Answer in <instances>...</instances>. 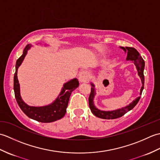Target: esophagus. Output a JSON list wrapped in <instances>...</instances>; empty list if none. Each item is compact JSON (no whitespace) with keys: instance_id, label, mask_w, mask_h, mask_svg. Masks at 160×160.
Returning <instances> with one entry per match:
<instances>
[{"instance_id":"esophagus-1","label":"esophagus","mask_w":160,"mask_h":160,"mask_svg":"<svg viewBox=\"0 0 160 160\" xmlns=\"http://www.w3.org/2000/svg\"><path fill=\"white\" fill-rule=\"evenodd\" d=\"M88 77H89V74H88L87 71H80L79 74H78V80H79L80 82H86Z\"/></svg>"}]
</instances>
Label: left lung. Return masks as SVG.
<instances>
[{
	"mask_svg": "<svg viewBox=\"0 0 160 160\" xmlns=\"http://www.w3.org/2000/svg\"><path fill=\"white\" fill-rule=\"evenodd\" d=\"M120 48L123 49L124 52H127V60H131L134 62L136 69L138 70V76H140L142 86L140 89V95H142V91L144 89V61L142 58V56L140 55V53L138 51L135 49L133 47H122ZM91 93L89 98V104L90 109L94 115H96V117L100 118L102 119H107V120H110V119H116L118 118L122 117V115H124L125 113H127L128 111H131L132 109L135 105L138 104L140 99V96L137 98L136 99H135L131 103L129 104L127 106L124 107H122L121 108H118V109L114 110V111H101L98 109L96 107H95L93 103V98L96 95V91H95V85L93 83H91Z\"/></svg>",
	"mask_w": 160,
	"mask_h": 160,
	"instance_id": "left-lung-1",
	"label": "left lung"
}]
</instances>
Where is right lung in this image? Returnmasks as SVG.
Listing matches in <instances>:
<instances>
[{
	"label": "right lung",
	"mask_w": 160,
	"mask_h": 160,
	"mask_svg": "<svg viewBox=\"0 0 160 160\" xmlns=\"http://www.w3.org/2000/svg\"><path fill=\"white\" fill-rule=\"evenodd\" d=\"M31 47L32 45L30 44L27 45L23 50L22 55L16 61V72L13 77V90H14L16 100L23 113L28 115L29 118L43 123L55 122L63 118L65 115L71 94L74 89L79 86V82L78 79L74 78L64 83L58 97L52 104L47 106L31 107L24 102L20 96V84L17 76V72L18 67L22 64L28 53V51L31 48Z\"/></svg>",
	"instance_id": "add662e5"
}]
</instances>
